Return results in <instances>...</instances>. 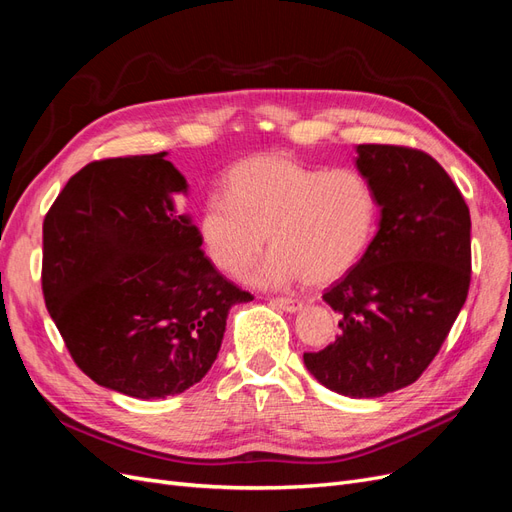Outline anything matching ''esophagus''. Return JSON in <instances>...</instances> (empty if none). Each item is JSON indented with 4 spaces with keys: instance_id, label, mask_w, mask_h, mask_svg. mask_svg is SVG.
<instances>
[{
    "instance_id": "34e87169",
    "label": "esophagus",
    "mask_w": 512,
    "mask_h": 512,
    "mask_svg": "<svg viewBox=\"0 0 512 512\" xmlns=\"http://www.w3.org/2000/svg\"><path fill=\"white\" fill-rule=\"evenodd\" d=\"M271 305L277 307V309H284V312H299L301 309V301L297 299H288V297H277V299H271Z\"/></svg>"
}]
</instances>
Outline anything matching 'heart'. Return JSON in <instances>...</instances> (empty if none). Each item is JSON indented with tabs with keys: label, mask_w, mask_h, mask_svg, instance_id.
I'll return each mask as SVG.
<instances>
[{
	"label": "heart",
	"mask_w": 512,
	"mask_h": 512,
	"mask_svg": "<svg viewBox=\"0 0 512 512\" xmlns=\"http://www.w3.org/2000/svg\"><path fill=\"white\" fill-rule=\"evenodd\" d=\"M376 224L378 196L359 170L265 153L232 166L226 194L205 198L198 235L213 267L230 277L250 269L269 239L273 254L252 275L256 284L327 286L359 265Z\"/></svg>",
	"instance_id": "1"
}]
</instances>
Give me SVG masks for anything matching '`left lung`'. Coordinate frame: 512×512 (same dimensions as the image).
<instances>
[{
  "label": "left lung",
  "instance_id": "left-lung-1",
  "mask_svg": "<svg viewBox=\"0 0 512 512\" xmlns=\"http://www.w3.org/2000/svg\"><path fill=\"white\" fill-rule=\"evenodd\" d=\"M356 168L374 185L380 222L369 250L322 294L339 335L303 361L327 389L382 397L421 378L470 288V209L429 153L359 145Z\"/></svg>",
  "mask_w": 512,
  "mask_h": 512
}]
</instances>
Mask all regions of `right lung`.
Returning <instances> with one entry per match:
<instances>
[{
    "label": "right lung",
    "instance_id": "right-lung-1",
    "mask_svg": "<svg viewBox=\"0 0 512 512\" xmlns=\"http://www.w3.org/2000/svg\"><path fill=\"white\" fill-rule=\"evenodd\" d=\"M177 194H188V181L166 151L91 162L42 226L44 303L74 363L136 399L203 380L230 307L252 301L200 250Z\"/></svg>",
    "mask_w": 512,
    "mask_h": 512
}]
</instances>
